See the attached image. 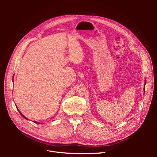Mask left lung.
Returning a JSON list of instances; mask_svg holds the SVG:
<instances>
[{"mask_svg": "<svg viewBox=\"0 0 157 157\" xmlns=\"http://www.w3.org/2000/svg\"><path fill=\"white\" fill-rule=\"evenodd\" d=\"M145 83H146V82H145Z\"/></svg>", "mask_w": 157, "mask_h": 157, "instance_id": "1", "label": "left lung"}]
</instances>
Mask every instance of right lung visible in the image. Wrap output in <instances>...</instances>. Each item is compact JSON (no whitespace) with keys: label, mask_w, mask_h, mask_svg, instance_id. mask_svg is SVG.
I'll return each mask as SVG.
<instances>
[{"label":"right lung","mask_w":157,"mask_h":157,"mask_svg":"<svg viewBox=\"0 0 157 157\" xmlns=\"http://www.w3.org/2000/svg\"><path fill=\"white\" fill-rule=\"evenodd\" d=\"M20 114H21V115H22V116H23V117H24V118H26V119H27V118H26V117H24V116H23V115H22V114H21V113H20Z\"/></svg>","instance_id":"right-lung-1"}]
</instances>
